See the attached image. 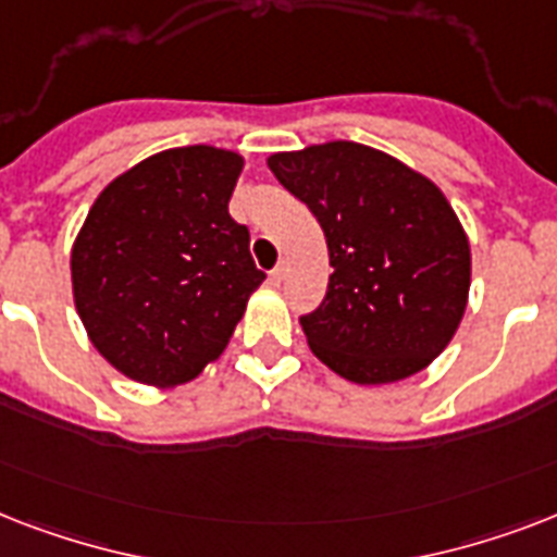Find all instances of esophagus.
Masks as SVG:
<instances>
[{"instance_id": "34e87169", "label": "esophagus", "mask_w": 557, "mask_h": 557, "mask_svg": "<svg viewBox=\"0 0 557 557\" xmlns=\"http://www.w3.org/2000/svg\"><path fill=\"white\" fill-rule=\"evenodd\" d=\"M283 277H286V265L280 262L277 269L269 271V280H271V283H274V286H280V283H283Z\"/></svg>"}]
</instances>
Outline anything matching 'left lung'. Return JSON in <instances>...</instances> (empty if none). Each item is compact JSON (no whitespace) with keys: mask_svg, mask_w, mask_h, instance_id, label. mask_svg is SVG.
<instances>
[{"mask_svg":"<svg viewBox=\"0 0 557 557\" xmlns=\"http://www.w3.org/2000/svg\"><path fill=\"white\" fill-rule=\"evenodd\" d=\"M271 173L306 201L330 248V286L300 318L341 379L389 384L448 347L468 306L471 248L431 178L356 141L274 152Z\"/></svg>","mask_w":557,"mask_h":557,"instance_id":"left-lung-1","label":"left lung"}]
</instances>
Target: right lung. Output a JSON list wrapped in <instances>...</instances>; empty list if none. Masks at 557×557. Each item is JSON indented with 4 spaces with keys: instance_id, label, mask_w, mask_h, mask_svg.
Masks as SVG:
<instances>
[{
    "instance_id": "add662e5",
    "label": "right lung",
    "mask_w": 557,
    "mask_h": 557,
    "mask_svg": "<svg viewBox=\"0 0 557 557\" xmlns=\"http://www.w3.org/2000/svg\"><path fill=\"white\" fill-rule=\"evenodd\" d=\"M243 156L156 152L103 187L72 248L86 335L126 379L176 387L222 356L265 274L227 213Z\"/></svg>"
}]
</instances>
